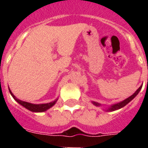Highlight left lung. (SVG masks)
<instances>
[{
	"label": "left lung",
	"instance_id": "left-lung-1",
	"mask_svg": "<svg viewBox=\"0 0 148 148\" xmlns=\"http://www.w3.org/2000/svg\"><path fill=\"white\" fill-rule=\"evenodd\" d=\"M141 88H142V85L140 86V88H138V90H136L135 92L134 93L133 95H131V96H130V97L126 98L125 100H124V101H120V102H117V103H113V104H111V105L109 106V107H108V108H106L105 110L106 111H114V110H118V109H121V108H124V106H126L127 104L130 102V101H132V100H133V99L138 95V93L140 92V90H141ZM92 103L94 104V105L97 106V107H100V106L102 105L101 103H97V102H95V101H92ZM103 110H104V109H103Z\"/></svg>",
	"mask_w": 148,
	"mask_h": 148
}]
</instances>
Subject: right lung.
<instances>
[{"label":"right lung","mask_w":148,"mask_h":148,"mask_svg":"<svg viewBox=\"0 0 148 148\" xmlns=\"http://www.w3.org/2000/svg\"><path fill=\"white\" fill-rule=\"evenodd\" d=\"M9 91H10V95H11V96L13 97V98L14 99L17 103H20L21 105L23 106L24 108H25L26 109H27V110H31V111H32V112H35V113L45 112V111L51 108H52V107L55 104L57 101L58 100V98H57L56 100H54V101H51V102H50V103H38V104H37V103H29V102H27V101H21V100L17 98V97H15L14 95H13V93L11 92V90H10V88H9Z\"/></svg>","instance_id":"1"}]
</instances>
